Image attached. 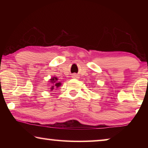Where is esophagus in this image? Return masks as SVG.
<instances>
[{"mask_svg":"<svg viewBox=\"0 0 148 148\" xmlns=\"http://www.w3.org/2000/svg\"><path fill=\"white\" fill-rule=\"evenodd\" d=\"M73 78H77V75H74L73 76Z\"/></svg>","mask_w":148,"mask_h":148,"instance_id":"obj_1","label":"esophagus"}]
</instances>
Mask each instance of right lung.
I'll use <instances>...</instances> for the list:
<instances>
[{
  "instance_id": "1",
  "label": "right lung",
  "mask_w": 148,
  "mask_h": 148,
  "mask_svg": "<svg viewBox=\"0 0 148 148\" xmlns=\"http://www.w3.org/2000/svg\"><path fill=\"white\" fill-rule=\"evenodd\" d=\"M49 82L52 84V86L50 88V90L52 91L54 89H57L58 87L61 86V83L58 81V78L56 77H53L49 80Z\"/></svg>"
}]
</instances>
